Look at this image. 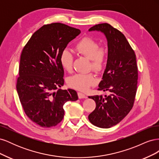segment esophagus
<instances>
[{
  "mask_svg": "<svg viewBox=\"0 0 159 159\" xmlns=\"http://www.w3.org/2000/svg\"><path fill=\"white\" fill-rule=\"evenodd\" d=\"M78 98L80 99H84V98H85V95L84 93H81V92H78Z\"/></svg>",
  "mask_w": 159,
  "mask_h": 159,
  "instance_id": "34e87169",
  "label": "esophagus"
}]
</instances>
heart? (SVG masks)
<instances>
[{
	"label": "heart",
	"instance_id": "heart-1",
	"mask_svg": "<svg viewBox=\"0 0 159 159\" xmlns=\"http://www.w3.org/2000/svg\"><path fill=\"white\" fill-rule=\"evenodd\" d=\"M75 51L91 61V67L95 71H101L104 68L107 57V50L104 46L99 47L98 42L93 38L85 37L77 43ZM60 64L64 70L70 72L73 66V56L71 53L65 50L61 52L60 57ZM97 79L92 73L76 74L68 80L70 87L80 91H85L95 85Z\"/></svg>",
	"mask_w": 159,
	"mask_h": 159
}]
</instances>
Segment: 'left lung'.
I'll list each match as a JSON object with an SVG mask.
<instances>
[{
    "label": "left lung",
    "instance_id": "obj_1",
    "mask_svg": "<svg viewBox=\"0 0 159 159\" xmlns=\"http://www.w3.org/2000/svg\"><path fill=\"white\" fill-rule=\"evenodd\" d=\"M89 31H98L107 38L108 54L106 68L99 90L108 91V96H89L96 103L89 121L100 128H110L119 123L131 110L137 88L136 55L119 30L107 23L96 25Z\"/></svg>",
    "mask_w": 159,
    "mask_h": 159
}]
</instances>
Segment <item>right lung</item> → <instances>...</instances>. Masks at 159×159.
Wrapping results in <instances>:
<instances>
[{
    "mask_svg": "<svg viewBox=\"0 0 159 159\" xmlns=\"http://www.w3.org/2000/svg\"><path fill=\"white\" fill-rule=\"evenodd\" d=\"M80 33L79 29L61 23L44 25L22 50L17 93L26 115L42 127L57 125L64 118V103L78 99L75 90L58 88L64 84L60 55Z\"/></svg>",
    "mask_w": 159,
    "mask_h": 159,
    "instance_id": "right-lung-1",
    "label": "right lung"
}]
</instances>
